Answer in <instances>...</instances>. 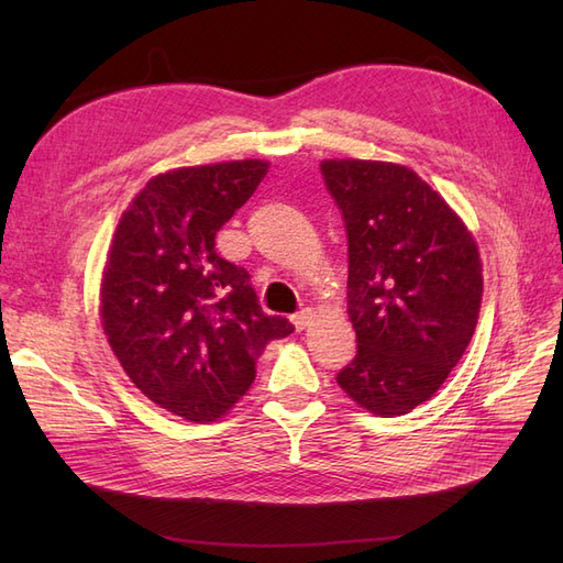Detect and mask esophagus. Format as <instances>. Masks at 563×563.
<instances>
[{"instance_id": "esophagus-1", "label": "esophagus", "mask_w": 563, "mask_h": 563, "mask_svg": "<svg viewBox=\"0 0 563 563\" xmlns=\"http://www.w3.org/2000/svg\"><path fill=\"white\" fill-rule=\"evenodd\" d=\"M312 317H314V312H312L310 308H305V310H300V312L291 314V321H294V327H296L298 331H302V329H308V327H310Z\"/></svg>"}]
</instances>
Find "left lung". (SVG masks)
Listing matches in <instances>:
<instances>
[{
	"label": "left lung",
	"mask_w": 563,
	"mask_h": 563,
	"mask_svg": "<svg viewBox=\"0 0 563 563\" xmlns=\"http://www.w3.org/2000/svg\"><path fill=\"white\" fill-rule=\"evenodd\" d=\"M347 232L354 360L335 380L366 411L404 416L449 378L482 308L479 251L455 211L401 164L327 159Z\"/></svg>",
	"instance_id": "1"
}]
</instances>
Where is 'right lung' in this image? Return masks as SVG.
Returning <instances> with one entry per match:
<instances>
[{"mask_svg":"<svg viewBox=\"0 0 563 563\" xmlns=\"http://www.w3.org/2000/svg\"><path fill=\"white\" fill-rule=\"evenodd\" d=\"M261 159L174 168L133 197L114 230L100 319L143 395L185 420L225 416L255 380L267 343L294 333L267 317L249 272L216 253V234L265 178Z\"/></svg>","mask_w":563,"mask_h":563,"instance_id":"right-lung-1","label":"right lung"}]
</instances>
